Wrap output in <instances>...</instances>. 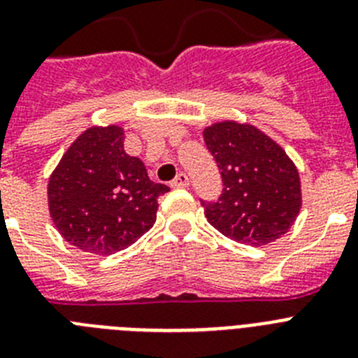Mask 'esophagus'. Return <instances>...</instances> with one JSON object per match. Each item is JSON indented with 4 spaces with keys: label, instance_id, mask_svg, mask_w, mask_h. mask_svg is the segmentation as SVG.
<instances>
[{
    "label": "esophagus",
    "instance_id": "34e87169",
    "mask_svg": "<svg viewBox=\"0 0 358 358\" xmlns=\"http://www.w3.org/2000/svg\"><path fill=\"white\" fill-rule=\"evenodd\" d=\"M188 176H186V173H179V176L176 177V179H173L172 182H170V186H172V188H186V186H188Z\"/></svg>",
    "mask_w": 358,
    "mask_h": 358
}]
</instances>
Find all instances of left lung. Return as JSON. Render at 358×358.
I'll return each mask as SVG.
<instances>
[{"label": "left lung", "instance_id": "1", "mask_svg": "<svg viewBox=\"0 0 358 358\" xmlns=\"http://www.w3.org/2000/svg\"><path fill=\"white\" fill-rule=\"evenodd\" d=\"M222 176L217 203L204 215L228 239L264 246L289 230L302 206L301 177L288 154L250 123L219 121L203 130Z\"/></svg>", "mask_w": 358, "mask_h": 358}]
</instances>
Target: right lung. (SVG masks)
I'll return each mask as SVG.
<instances>
[{"instance_id": "obj_1", "label": "right lung", "mask_w": 358, "mask_h": 358, "mask_svg": "<svg viewBox=\"0 0 358 358\" xmlns=\"http://www.w3.org/2000/svg\"><path fill=\"white\" fill-rule=\"evenodd\" d=\"M117 124L90 127L48 177V212L61 237L96 255L121 252L154 226L157 197L170 188L150 181L139 157L124 152Z\"/></svg>"}]
</instances>
